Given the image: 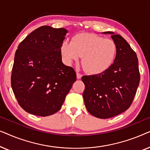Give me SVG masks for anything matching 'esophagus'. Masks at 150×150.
Instances as JSON below:
<instances>
[{"label": "esophagus", "mask_w": 150, "mask_h": 150, "mask_svg": "<svg viewBox=\"0 0 150 150\" xmlns=\"http://www.w3.org/2000/svg\"><path fill=\"white\" fill-rule=\"evenodd\" d=\"M82 76H83V75H82L81 74H80L79 72L76 73V77H77L78 79H81V78H82Z\"/></svg>", "instance_id": "1"}]
</instances>
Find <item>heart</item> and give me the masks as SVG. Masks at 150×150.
I'll list each match as a JSON object with an SVG mask.
<instances>
[{"label":"heart","mask_w":150,"mask_h":150,"mask_svg":"<svg viewBox=\"0 0 150 150\" xmlns=\"http://www.w3.org/2000/svg\"><path fill=\"white\" fill-rule=\"evenodd\" d=\"M117 50L113 40L93 33L76 35L71 42L63 41L60 47L65 64L72 65L82 56V64L91 74H100L109 69L116 58Z\"/></svg>","instance_id":"obj_1"}]
</instances>
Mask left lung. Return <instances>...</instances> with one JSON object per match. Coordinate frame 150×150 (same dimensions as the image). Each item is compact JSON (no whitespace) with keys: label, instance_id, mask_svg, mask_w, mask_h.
Here are the masks:
<instances>
[{"label":"left lung","instance_id":"left-lung-1","mask_svg":"<svg viewBox=\"0 0 150 150\" xmlns=\"http://www.w3.org/2000/svg\"><path fill=\"white\" fill-rule=\"evenodd\" d=\"M110 34L117 45V55L110 67L104 72L83 76L85 85L83 96L88 112L96 117L108 119L130 107L140 81L137 54L120 35Z\"/></svg>","mask_w":150,"mask_h":150}]
</instances>
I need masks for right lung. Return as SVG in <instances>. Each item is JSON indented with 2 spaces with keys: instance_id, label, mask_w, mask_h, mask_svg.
<instances>
[{
  "instance_id": "1",
  "label": "right lung",
  "mask_w": 150,
  "mask_h": 150,
  "mask_svg": "<svg viewBox=\"0 0 150 150\" xmlns=\"http://www.w3.org/2000/svg\"><path fill=\"white\" fill-rule=\"evenodd\" d=\"M67 30L43 26L19 44L11 83L18 104L27 112L46 117L61 109L76 74L62 62L61 43Z\"/></svg>"
}]
</instances>
